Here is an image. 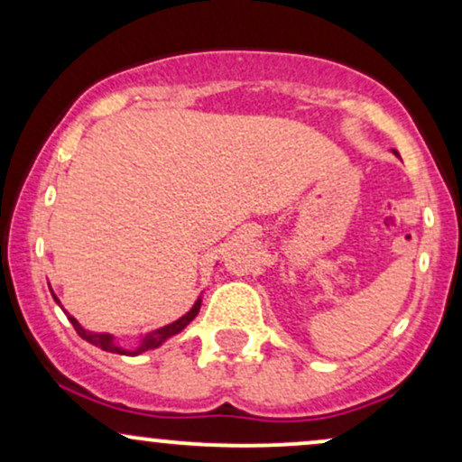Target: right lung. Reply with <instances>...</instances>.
Segmentation results:
<instances>
[{
	"instance_id": "obj_1",
	"label": "right lung",
	"mask_w": 462,
	"mask_h": 462,
	"mask_svg": "<svg viewBox=\"0 0 462 462\" xmlns=\"http://www.w3.org/2000/svg\"><path fill=\"white\" fill-rule=\"evenodd\" d=\"M54 295V293H51ZM54 300L58 301V298L54 295ZM58 304H60V301H58ZM199 306H201V300H198L193 304V309H190L187 315L184 317H180L178 321H173V323H169V326H164V328H158V330H152V332H147L145 337L141 338V343H139V347H134V349H125V347H119L115 343V337H110V334H95V332H88V330H84L82 326H79L78 323V319H73L71 315H69L67 312V317H69V321L73 323V328H76V332L79 334V337L84 338V341H88L91 343V346H95V347H102L104 352H113V354H125V356H139V354H143V352H147V349H153V347H158V346H162L164 341H167L169 337H173V334H178V332H182L184 328L189 326L190 321L195 319V317H198V312H199Z\"/></svg>"
}]
</instances>
